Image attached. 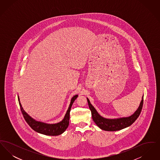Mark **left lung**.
<instances>
[{
	"label": "left lung",
	"instance_id": "obj_1",
	"mask_svg": "<svg viewBox=\"0 0 160 160\" xmlns=\"http://www.w3.org/2000/svg\"><path fill=\"white\" fill-rule=\"evenodd\" d=\"M88 105L91 111L93 121L96 125L102 130L108 131H116L125 128L132 125L138 118L141 113L143 104V96L140 103V106L137 110L128 117H123L116 119H108L101 116L90 102L89 99L87 98Z\"/></svg>",
	"mask_w": 160,
	"mask_h": 160
}]
</instances>
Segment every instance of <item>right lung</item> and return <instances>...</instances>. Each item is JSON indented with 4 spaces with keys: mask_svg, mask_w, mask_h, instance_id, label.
Instances as JSON below:
<instances>
[{
    "mask_svg": "<svg viewBox=\"0 0 160 160\" xmlns=\"http://www.w3.org/2000/svg\"><path fill=\"white\" fill-rule=\"evenodd\" d=\"M77 97H78V95H76L71 98L68 109L64 116V118L62 121L56 123H47L44 122L37 121L36 120L31 118V116L24 110L21 104V102L20 101V98L18 96V99L19 105L20 107V109L23 114V117L25 121L31 128L36 132H39L40 134H44L47 136H59L61 134H62L68 128L71 108L73 102L77 98Z\"/></svg>",
    "mask_w": 160,
    "mask_h": 160,
    "instance_id": "add662e5",
    "label": "right lung"
}]
</instances>
